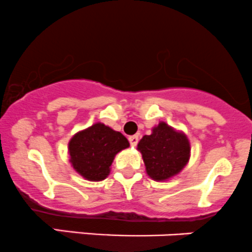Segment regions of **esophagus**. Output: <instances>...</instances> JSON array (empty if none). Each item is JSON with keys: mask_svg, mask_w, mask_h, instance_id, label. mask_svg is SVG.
I'll list each match as a JSON object with an SVG mask.
<instances>
[{"mask_svg": "<svg viewBox=\"0 0 252 252\" xmlns=\"http://www.w3.org/2000/svg\"><path fill=\"white\" fill-rule=\"evenodd\" d=\"M128 141H129V144H131V147H136V145L138 144L139 137L137 136V134H134V136L128 137Z\"/></svg>", "mask_w": 252, "mask_h": 252, "instance_id": "34e87169", "label": "esophagus"}]
</instances>
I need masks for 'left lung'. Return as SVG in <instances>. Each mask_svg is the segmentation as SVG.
I'll return each instance as SVG.
<instances>
[{"label":"left lung","instance_id":"obj_1","mask_svg":"<svg viewBox=\"0 0 252 252\" xmlns=\"http://www.w3.org/2000/svg\"><path fill=\"white\" fill-rule=\"evenodd\" d=\"M137 149L142 153L145 170L154 181H167L183 170L190 157V144L183 132L165 123L143 136Z\"/></svg>","mask_w":252,"mask_h":252}]
</instances>
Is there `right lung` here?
I'll use <instances>...</instances> for the list:
<instances>
[{
  "label": "right lung",
  "mask_w": 252,
  "mask_h": 252,
  "mask_svg": "<svg viewBox=\"0 0 252 252\" xmlns=\"http://www.w3.org/2000/svg\"><path fill=\"white\" fill-rule=\"evenodd\" d=\"M128 147L123 133L97 123L70 139V162L82 177L98 182L108 177L115 155Z\"/></svg>",
  "instance_id": "right-lung-1"
}]
</instances>
